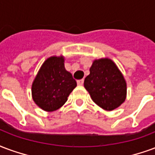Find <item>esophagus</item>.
Instances as JSON below:
<instances>
[{"mask_svg":"<svg viewBox=\"0 0 155 155\" xmlns=\"http://www.w3.org/2000/svg\"><path fill=\"white\" fill-rule=\"evenodd\" d=\"M77 82H78V85L82 86L83 85V82H84V80L83 79H80V80H78Z\"/></svg>","mask_w":155,"mask_h":155,"instance_id":"34e87169","label":"esophagus"}]
</instances>
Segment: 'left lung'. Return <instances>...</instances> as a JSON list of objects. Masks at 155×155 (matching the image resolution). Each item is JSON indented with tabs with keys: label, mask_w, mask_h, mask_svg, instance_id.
I'll return each mask as SVG.
<instances>
[{
	"label": "left lung",
	"mask_w": 155,
	"mask_h": 155,
	"mask_svg": "<svg viewBox=\"0 0 155 155\" xmlns=\"http://www.w3.org/2000/svg\"><path fill=\"white\" fill-rule=\"evenodd\" d=\"M84 87L92 101L106 110L119 107L126 98V82L113 61L103 58L95 59L90 74L84 80Z\"/></svg>",
	"instance_id": "obj_1"
}]
</instances>
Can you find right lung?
<instances>
[{"instance_id":"obj_1","label":"right lung","mask_w":155,"mask_h":155,"mask_svg":"<svg viewBox=\"0 0 155 155\" xmlns=\"http://www.w3.org/2000/svg\"><path fill=\"white\" fill-rule=\"evenodd\" d=\"M77 82L64 67V57L51 56L40 67L31 87L35 103L45 111H54L63 107Z\"/></svg>"}]
</instances>
